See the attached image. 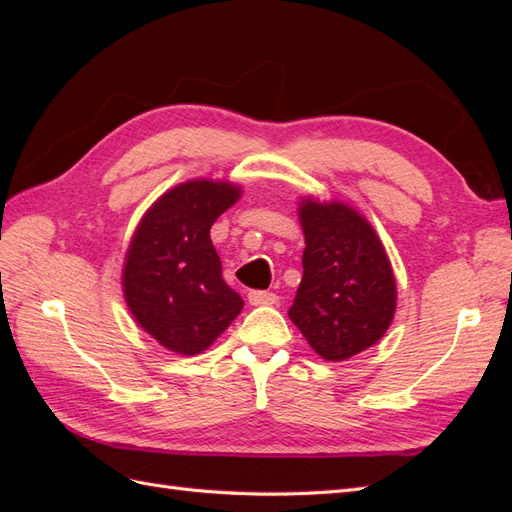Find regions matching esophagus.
Wrapping results in <instances>:
<instances>
[{
    "label": "esophagus",
    "mask_w": 512,
    "mask_h": 512,
    "mask_svg": "<svg viewBox=\"0 0 512 512\" xmlns=\"http://www.w3.org/2000/svg\"><path fill=\"white\" fill-rule=\"evenodd\" d=\"M247 301H250L252 305H275L280 299H277V294H273V292L252 290L250 294H247Z\"/></svg>",
    "instance_id": "esophagus-1"
}]
</instances>
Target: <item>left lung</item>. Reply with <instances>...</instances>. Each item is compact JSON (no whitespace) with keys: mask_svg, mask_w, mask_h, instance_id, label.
Listing matches in <instances>:
<instances>
[{"mask_svg":"<svg viewBox=\"0 0 512 512\" xmlns=\"http://www.w3.org/2000/svg\"><path fill=\"white\" fill-rule=\"evenodd\" d=\"M303 280L290 320L324 361L376 346L397 309V282L378 232L342 200H299Z\"/></svg>","mask_w":512,"mask_h":512,"instance_id":"obj_1","label":"left lung"}]
</instances>
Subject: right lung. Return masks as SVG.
<instances>
[{"label":"right lung","mask_w":512,"mask_h":512,"mask_svg":"<svg viewBox=\"0 0 512 512\" xmlns=\"http://www.w3.org/2000/svg\"><path fill=\"white\" fill-rule=\"evenodd\" d=\"M226 179H190L166 190L138 222L123 258V299L147 335L181 356L207 350L243 299L222 277L209 230L241 198Z\"/></svg>","instance_id":"obj_1"}]
</instances>
